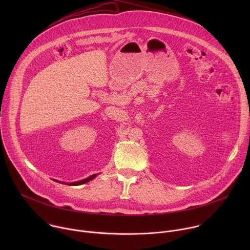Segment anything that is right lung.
I'll list each match as a JSON object with an SVG mask.
<instances>
[{
  "mask_svg": "<svg viewBox=\"0 0 250 250\" xmlns=\"http://www.w3.org/2000/svg\"><path fill=\"white\" fill-rule=\"evenodd\" d=\"M97 176V174H94V175H91L90 177H88V178H86V179H84V180H81V181H78V182H73V183H70V184H67V185H72V186H77V185H81V184H84V183H87V182H89V181H91L93 178H95ZM56 182H58V181H56ZM61 183V182H60Z\"/></svg>",
  "mask_w": 250,
  "mask_h": 250,
  "instance_id": "add662e5",
  "label": "right lung"
}]
</instances>
